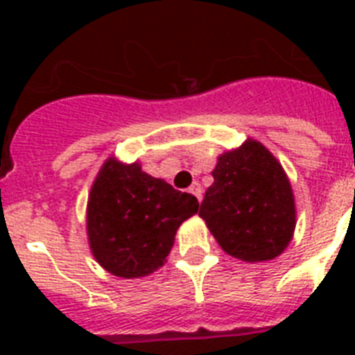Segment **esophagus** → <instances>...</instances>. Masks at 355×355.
<instances>
[{
	"label": "esophagus",
	"instance_id": "1",
	"mask_svg": "<svg viewBox=\"0 0 355 355\" xmlns=\"http://www.w3.org/2000/svg\"><path fill=\"white\" fill-rule=\"evenodd\" d=\"M189 193L195 195V197L199 199V202L202 200V188H200L199 182H193L191 186H189Z\"/></svg>",
	"mask_w": 355,
	"mask_h": 355
}]
</instances>
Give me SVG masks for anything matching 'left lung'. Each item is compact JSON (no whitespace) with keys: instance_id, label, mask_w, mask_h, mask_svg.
Here are the masks:
<instances>
[{"instance_id":"1","label":"left lung","mask_w":355,"mask_h":355,"mask_svg":"<svg viewBox=\"0 0 355 355\" xmlns=\"http://www.w3.org/2000/svg\"><path fill=\"white\" fill-rule=\"evenodd\" d=\"M211 175L199 216L219 247L248 263L280 256L297 225L295 195L280 162L248 138L219 155Z\"/></svg>"}]
</instances>
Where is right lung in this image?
<instances>
[{"instance_id":"right-lung-1","label":"right lung","mask_w":355,"mask_h":355,"mask_svg":"<svg viewBox=\"0 0 355 355\" xmlns=\"http://www.w3.org/2000/svg\"><path fill=\"white\" fill-rule=\"evenodd\" d=\"M199 210L193 195L110 156L92 184L86 232L94 258L119 278H141L166 263L175 234Z\"/></svg>"}]
</instances>
